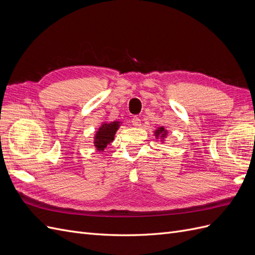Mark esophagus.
Returning a JSON list of instances; mask_svg holds the SVG:
<instances>
[{
    "instance_id": "34e87169",
    "label": "esophagus",
    "mask_w": 255,
    "mask_h": 255,
    "mask_svg": "<svg viewBox=\"0 0 255 255\" xmlns=\"http://www.w3.org/2000/svg\"><path fill=\"white\" fill-rule=\"evenodd\" d=\"M132 125L134 127H140L141 121H140V119L138 118V117H134V118H132Z\"/></svg>"
}]
</instances>
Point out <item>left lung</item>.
<instances>
[{"instance_id":"left-lung-1","label":"left lung","mask_w":255,"mask_h":255,"mask_svg":"<svg viewBox=\"0 0 255 255\" xmlns=\"http://www.w3.org/2000/svg\"><path fill=\"white\" fill-rule=\"evenodd\" d=\"M166 135H167V130L161 127V128H158L156 130H155V136L156 137H160L161 139H163L164 137H166Z\"/></svg>"}]
</instances>
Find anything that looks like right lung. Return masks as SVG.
I'll use <instances>...</instances> for the list:
<instances>
[{"label":"right lung","mask_w":255,"mask_h":255,"mask_svg":"<svg viewBox=\"0 0 255 255\" xmlns=\"http://www.w3.org/2000/svg\"><path fill=\"white\" fill-rule=\"evenodd\" d=\"M119 127L120 122L114 121L110 123H103V125L99 128L94 141L95 146L98 151H103L107 146V144L114 140L115 134L118 130Z\"/></svg>","instance_id":"obj_1"}]
</instances>
